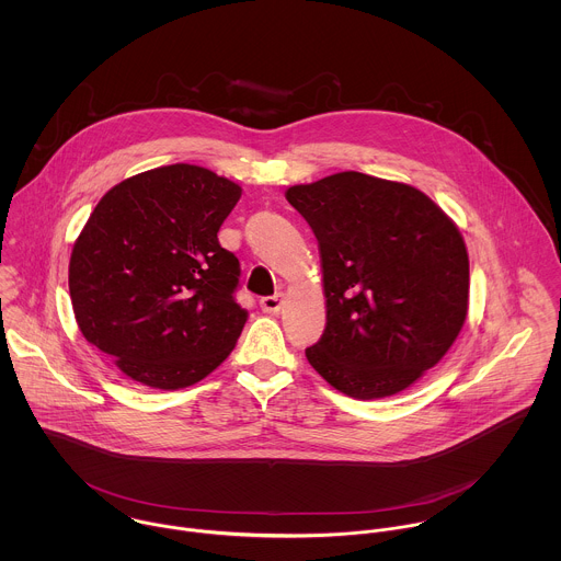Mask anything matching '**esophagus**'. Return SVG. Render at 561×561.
<instances>
[{"mask_svg":"<svg viewBox=\"0 0 561 561\" xmlns=\"http://www.w3.org/2000/svg\"><path fill=\"white\" fill-rule=\"evenodd\" d=\"M283 305H285V296H283V294L267 296V298L261 300V309H263L265 313H278V311L283 309Z\"/></svg>","mask_w":561,"mask_h":561,"instance_id":"1","label":"esophagus"}]
</instances>
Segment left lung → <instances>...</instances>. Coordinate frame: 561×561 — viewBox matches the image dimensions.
Instances as JSON below:
<instances>
[{
    "label": "left lung",
    "mask_w": 561,
    "mask_h": 561,
    "mask_svg": "<svg viewBox=\"0 0 561 561\" xmlns=\"http://www.w3.org/2000/svg\"><path fill=\"white\" fill-rule=\"evenodd\" d=\"M287 201L320 245L325 328L307 347L321 378L354 400L412 387L469 313V252L456 222L414 185L336 172Z\"/></svg>",
    "instance_id": "left-lung-1"
}]
</instances>
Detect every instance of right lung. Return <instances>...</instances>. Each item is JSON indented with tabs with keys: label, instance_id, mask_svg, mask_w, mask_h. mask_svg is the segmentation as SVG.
<instances>
[{
	"label": "right lung",
	"instance_id": "add662e5",
	"mask_svg": "<svg viewBox=\"0 0 561 561\" xmlns=\"http://www.w3.org/2000/svg\"><path fill=\"white\" fill-rule=\"evenodd\" d=\"M240 196L227 176L172 163L116 183L83 225L69 261L73 313L134 382L185 389L233 352L240 261L218 231Z\"/></svg>",
	"mask_w": 561,
	"mask_h": 561
}]
</instances>
